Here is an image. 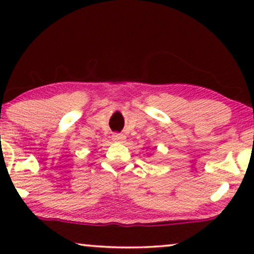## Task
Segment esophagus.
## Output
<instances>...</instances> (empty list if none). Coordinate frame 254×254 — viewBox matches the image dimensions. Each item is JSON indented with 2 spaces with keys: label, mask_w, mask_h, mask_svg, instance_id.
I'll list each match as a JSON object with an SVG mask.
<instances>
[{
  "label": "esophagus",
  "mask_w": 254,
  "mask_h": 254,
  "mask_svg": "<svg viewBox=\"0 0 254 254\" xmlns=\"http://www.w3.org/2000/svg\"><path fill=\"white\" fill-rule=\"evenodd\" d=\"M112 140L114 142H124L126 140V136H125L124 134H119V133H116L112 135Z\"/></svg>",
  "instance_id": "1"
}]
</instances>
